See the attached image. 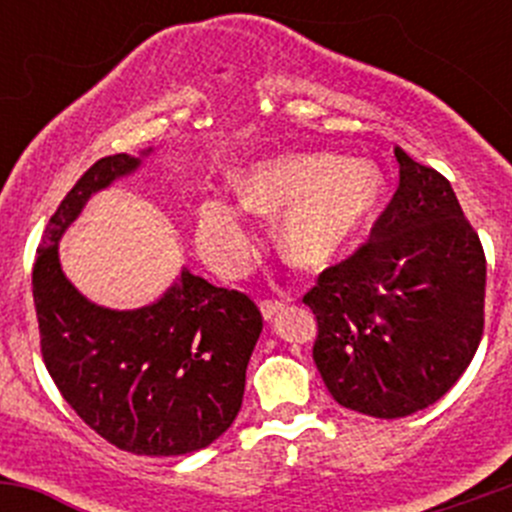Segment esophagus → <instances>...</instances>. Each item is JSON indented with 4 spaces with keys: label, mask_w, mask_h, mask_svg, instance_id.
Wrapping results in <instances>:
<instances>
[{
    "label": "esophagus",
    "mask_w": 512,
    "mask_h": 512,
    "mask_svg": "<svg viewBox=\"0 0 512 512\" xmlns=\"http://www.w3.org/2000/svg\"><path fill=\"white\" fill-rule=\"evenodd\" d=\"M260 309H262V317L272 319L277 312H282V309H285V302H280V299H262Z\"/></svg>",
    "instance_id": "esophagus-1"
}]
</instances>
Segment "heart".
<instances>
[{"mask_svg": "<svg viewBox=\"0 0 512 512\" xmlns=\"http://www.w3.org/2000/svg\"><path fill=\"white\" fill-rule=\"evenodd\" d=\"M384 195V178L369 160L329 153L282 156L255 165L240 180L247 210H287L277 245L292 265L322 270L337 262L361 235ZM198 247L220 272H240L252 257V232L235 203L205 200L198 210Z\"/></svg>", "mask_w": 512, "mask_h": 512, "instance_id": "obj_1", "label": "heart"}]
</instances>
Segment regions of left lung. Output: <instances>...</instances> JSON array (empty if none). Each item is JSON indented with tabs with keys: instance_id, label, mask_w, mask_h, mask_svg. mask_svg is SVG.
<instances>
[{
	"instance_id": "obj_1",
	"label": "left lung",
	"mask_w": 512,
	"mask_h": 512,
	"mask_svg": "<svg viewBox=\"0 0 512 512\" xmlns=\"http://www.w3.org/2000/svg\"><path fill=\"white\" fill-rule=\"evenodd\" d=\"M399 188L371 235L319 272L314 364L334 401L376 418L436 404L471 364L485 324V252L438 170L401 148Z\"/></svg>"
}]
</instances>
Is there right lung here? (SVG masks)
<instances>
[{
    "instance_id": "1",
    "label": "right lung",
    "mask_w": 512,
    "mask_h": 512,
    "mask_svg": "<svg viewBox=\"0 0 512 512\" xmlns=\"http://www.w3.org/2000/svg\"><path fill=\"white\" fill-rule=\"evenodd\" d=\"M138 165L126 153L96 160L46 223L32 272L39 347L56 389L98 436L136 456H183L235 421L262 314L245 292L188 270L133 312L96 307L66 280L59 237L91 193Z\"/></svg>"
}]
</instances>
